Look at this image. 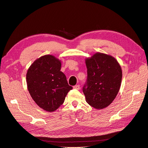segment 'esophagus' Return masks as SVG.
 <instances>
[{
  "mask_svg": "<svg viewBox=\"0 0 148 148\" xmlns=\"http://www.w3.org/2000/svg\"><path fill=\"white\" fill-rule=\"evenodd\" d=\"M73 88L75 90H79L80 89V85H76L73 86Z\"/></svg>",
  "mask_w": 148,
  "mask_h": 148,
  "instance_id": "1",
  "label": "esophagus"
}]
</instances>
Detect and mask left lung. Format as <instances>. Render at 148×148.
Here are the masks:
<instances>
[{"instance_id": "left-lung-1", "label": "left lung", "mask_w": 148, "mask_h": 148, "mask_svg": "<svg viewBox=\"0 0 148 148\" xmlns=\"http://www.w3.org/2000/svg\"><path fill=\"white\" fill-rule=\"evenodd\" d=\"M87 80L83 87L86 102L96 109L108 107L115 99L122 80V70L117 60L97 52L85 59Z\"/></svg>"}]
</instances>
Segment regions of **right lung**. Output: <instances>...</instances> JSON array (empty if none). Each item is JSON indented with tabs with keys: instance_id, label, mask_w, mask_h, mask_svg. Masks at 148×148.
I'll use <instances>...</instances> for the list:
<instances>
[{
	"instance_id": "obj_1",
	"label": "right lung",
	"mask_w": 148,
	"mask_h": 148,
	"mask_svg": "<svg viewBox=\"0 0 148 148\" xmlns=\"http://www.w3.org/2000/svg\"><path fill=\"white\" fill-rule=\"evenodd\" d=\"M61 66L60 60L46 55L36 59L27 71L26 80L29 93L36 104L47 112L56 111L73 89L66 75L60 71Z\"/></svg>"
}]
</instances>
